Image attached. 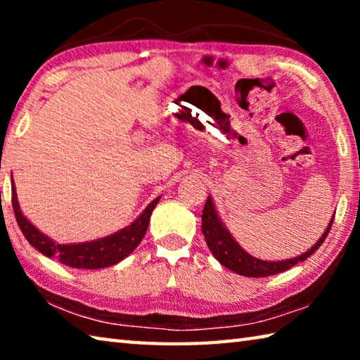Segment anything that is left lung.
<instances>
[{"mask_svg": "<svg viewBox=\"0 0 360 360\" xmlns=\"http://www.w3.org/2000/svg\"><path fill=\"white\" fill-rule=\"evenodd\" d=\"M333 224V217L328 227L326 229L324 235L321 236L319 241L316 245L308 249L307 252H303L298 257L289 259V260H281V262H268V260H260L252 257L251 254H248L245 249H243L238 243L233 240V236L229 233V230L224 227V224L219 219L217 212L214 210V203L212 200L208 197L203 208V214H202V231L205 235V241L208 245L210 251L212 255L221 262V264L229 268V270L238 273V275L243 276H249V278H265V276H271L276 275V273H283L289 268L294 266L298 262L307 260L309 255L316 252L324 240L327 238L328 231L332 229Z\"/></svg>", "mask_w": 360, "mask_h": 360, "instance_id": "obj_1", "label": "left lung"}]
</instances>
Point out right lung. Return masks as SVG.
<instances>
[{
  "label": "right lung",
  "mask_w": 360,
  "mask_h": 360,
  "mask_svg": "<svg viewBox=\"0 0 360 360\" xmlns=\"http://www.w3.org/2000/svg\"><path fill=\"white\" fill-rule=\"evenodd\" d=\"M160 197H157L148 208H146L141 216L135 222L124 230L117 231L106 238L81 243V245H57L56 241L47 238L44 233L34 227L28 219L22 214L19 202H17V193L12 181V208L17 219V224L22 230L23 236L33 248L38 249L41 254L47 257L57 259L62 264L72 268H85V270H95V268H105L115 265L117 262L124 260L127 255L135 251L136 246L141 243L143 236L148 230L149 219L155 205Z\"/></svg>",
  "instance_id": "obj_1"
}]
</instances>
